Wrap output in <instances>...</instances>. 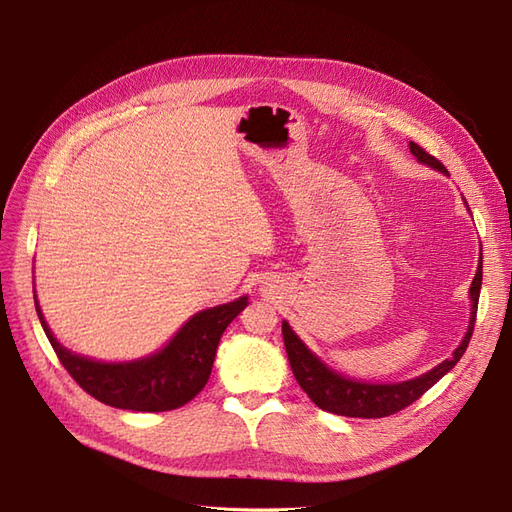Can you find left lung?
Wrapping results in <instances>:
<instances>
[{
  "instance_id": "8db88e82",
  "label": "left lung",
  "mask_w": 512,
  "mask_h": 512,
  "mask_svg": "<svg viewBox=\"0 0 512 512\" xmlns=\"http://www.w3.org/2000/svg\"><path fill=\"white\" fill-rule=\"evenodd\" d=\"M410 151L421 164H427L431 168L440 170V173L448 175L446 166L438 158L429 156L421 145L410 141ZM480 284H483V260L478 262V269L470 286L472 316H470L466 337L461 339V344L453 352L451 359L442 361L438 367H433L423 376L408 382H397V384H371V382H359L354 378H346L342 374H337L335 369H329L324 365L318 356L301 342L297 333H294L290 329V324L284 320L282 335H284V346L288 352L292 374L297 378L301 389L307 393V397L324 412L352 416V418H382V416H391L399 410H404L410 404H414L418 397H423L444 374H448V371L457 365L463 352H466L474 331V322H476Z\"/></svg>"
}]
</instances>
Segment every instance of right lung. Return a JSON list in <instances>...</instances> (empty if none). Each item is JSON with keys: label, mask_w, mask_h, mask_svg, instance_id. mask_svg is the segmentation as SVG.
Returning a JSON list of instances; mask_svg holds the SVG:
<instances>
[{"label": "right lung", "mask_w": 512, "mask_h": 512, "mask_svg": "<svg viewBox=\"0 0 512 512\" xmlns=\"http://www.w3.org/2000/svg\"><path fill=\"white\" fill-rule=\"evenodd\" d=\"M245 305L247 297H241L198 312L160 352L130 363L91 361L87 356L66 350L53 337L38 301L36 312L57 359L83 391L113 408L166 412L185 406L205 389L220 337Z\"/></svg>", "instance_id": "right-lung-1"}]
</instances>
